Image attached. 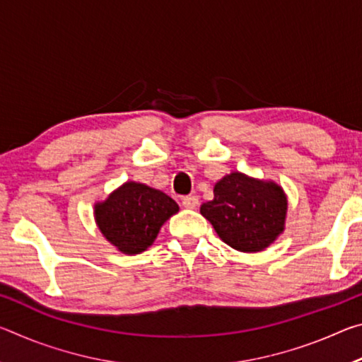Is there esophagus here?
<instances>
[{
	"mask_svg": "<svg viewBox=\"0 0 362 362\" xmlns=\"http://www.w3.org/2000/svg\"><path fill=\"white\" fill-rule=\"evenodd\" d=\"M198 204H199V198H198V196H194V194H188L182 199V206L187 207V209H194V207Z\"/></svg>",
	"mask_w": 362,
	"mask_h": 362,
	"instance_id": "esophagus-1",
	"label": "esophagus"
}]
</instances>
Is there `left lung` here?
Returning <instances> with one entry per match:
<instances>
[{"label": "left lung", "mask_w": 362, "mask_h": 362, "mask_svg": "<svg viewBox=\"0 0 362 362\" xmlns=\"http://www.w3.org/2000/svg\"><path fill=\"white\" fill-rule=\"evenodd\" d=\"M287 203L281 187L241 173L223 177L214 199L201 206L217 235L241 252H259L284 230Z\"/></svg>", "instance_id": "left-lung-1"}]
</instances>
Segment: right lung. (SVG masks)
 I'll return each instance as SVG.
<instances>
[{"instance_id": "1", "label": "right lung", "mask_w": 362, "mask_h": 362, "mask_svg": "<svg viewBox=\"0 0 362 362\" xmlns=\"http://www.w3.org/2000/svg\"><path fill=\"white\" fill-rule=\"evenodd\" d=\"M179 206L166 193L144 183L127 182L95 204V220L103 236L124 254H140L151 246L166 220Z\"/></svg>"}]
</instances>
